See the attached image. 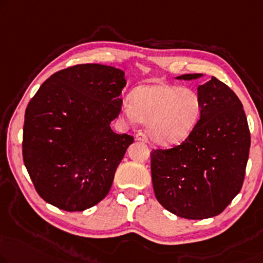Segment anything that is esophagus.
Returning <instances> with one entry per match:
<instances>
[{"label":"esophagus","instance_id":"obj_1","mask_svg":"<svg viewBox=\"0 0 263 263\" xmlns=\"http://www.w3.org/2000/svg\"><path fill=\"white\" fill-rule=\"evenodd\" d=\"M136 139L138 140V142H144V143H147V142H148L146 135H145V133H143V132H138V133H137V135H136Z\"/></svg>","mask_w":263,"mask_h":263}]
</instances>
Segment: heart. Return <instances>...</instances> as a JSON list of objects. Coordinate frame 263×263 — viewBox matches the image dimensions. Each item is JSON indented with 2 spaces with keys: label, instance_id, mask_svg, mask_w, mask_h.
Wrapping results in <instances>:
<instances>
[{
  "label": "heart",
  "instance_id": "1",
  "mask_svg": "<svg viewBox=\"0 0 263 263\" xmlns=\"http://www.w3.org/2000/svg\"><path fill=\"white\" fill-rule=\"evenodd\" d=\"M125 118L146 124L151 139L163 146L184 142L197 125L202 103L194 89L167 84L140 85L121 108Z\"/></svg>",
  "mask_w": 263,
  "mask_h": 263
}]
</instances>
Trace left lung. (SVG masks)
<instances>
[{
    "label": "left lung",
    "instance_id": "left-lung-1",
    "mask_svg": "<svg viewBox=\"0 0 263 263\" xmlns=\"http://www.w3.org/2000/svg\"><path fill=\"white\" fill-rule=\"evenodd\" d=\"M197 94L202 112L191 135L178 146L151 152L157 201L189 219L216 216L240 193L250 147L248 121L236 94L215 77L199 85Z\"/></svg>",
    "mask_w": 263,
    "mask_h": 263
}]
</instances>
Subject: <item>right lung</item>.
Instances as JSON below:
<instances>
[{"label": "right lung", "instance_id": "right-lung-1", "mask_svg": "<svg viewBox=\"0 0 263 263\" xmlns=\"http://www.w3.org/2000/svg\"><path fill=\"white\" fill-rule=\"evenodd\" d=\"M126 85L112 66L77 65L40 86L25 113L22 155L35 190L59 209L82 211L111 189L133 137L113 132Z\"/></svg>", "mask_w": 263, "mask_h": 263}]
</instances>
